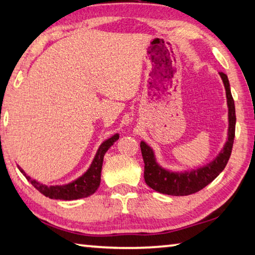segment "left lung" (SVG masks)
<instances>
[{"instance_id": "obj_1", "label": "left lung", "mask_w": 255, "mask_h": 255, "mask_svg": "<svg viewBox=\"0 0 255 255\" xmlns=\"http://www.w3.org/2000/svg\"><path fill=\"white\" fill-rule=\"evenodd\" d=\"M220 77L226 88L229 119L228 140L225 144L224 149L211 163H209L203 168L192 170L191 172H171L161 168L156 163L153 149L145 142H140V151H142L145 163V183L154 191L172 196L191 195V194L203 189L205 186L215 180L227 165L230 154H232L234 138H235L236 113L235 103H234L232 92H230L228 77L224 72H220Z\"/></svg>"}]
</instances>
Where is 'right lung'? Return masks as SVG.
<instances>
[{
  "instance_id": "1",
  "label": "right lung",
  "mask_w": 255,
  "mask_h": 255,
  "mask_svg": "<svg viewBox=\"0 0 255 255\" xmlns=\"http://www.w3.org/2000/svg\"><path fill=\"white\" fill-rule=\"evenodd\" d=\"M119 135L116 134L110 138L107 139L106 142L101 144V146L98 149V153L93 160L91 167L88 170L84 173L82 177L76 179L70 184L62 185V186H46L43 184H39L38 181L30 178L29 176L26 175V172L19 168L26 179L34 186V187L40 192L43 195L50 199L55 200H64V201H71V200H78L83 199V197H87L94 194L96 189L99 188L101 183V171H102V164H103V157L106 152L110 148L111 145L116 140H118Z\"/></svg>"
}]
</instances>
